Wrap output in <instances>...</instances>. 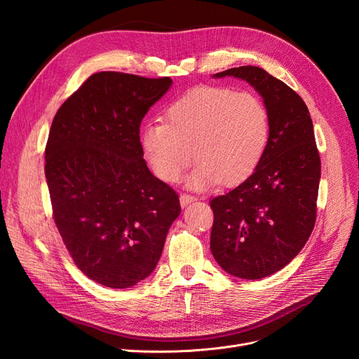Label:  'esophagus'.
Returning a JSON list of instances; mask_svg holds the SVG:
<instances>
[{
    "instance_id": "esophagus-1",
    "label": "esophagus",
    "mask_w": 359,
    "mask_h": 359,
    "mask_svg": "<svg viewBox=\"0 0 359 359\" xmlns=\"http://www.w3.org/2000/svg\"><path fill=\"white\" fill-rule=\"evenodd\" d=\"M194 201H196V196H194V195H189V194H182L180 195V205L182 206H186L187 203H191Z\"/></svg>"
}]
</instances>
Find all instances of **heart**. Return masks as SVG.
Wrapping results in <instances>:
<instances>
[{"mask_svg":"<svg viewBox=\"0 0 359 359\" xmlns=\"http://www.w3.org/2000/svg\"><path fill=\"white\" fill-rule=\"evenodd\" d=\"M269 137V110L256 94L199 87L170 104L164 122L142 128L141 148L156 176L168 183L182 177L195 148L199 164L187 183L202 189L249 179L265 157Z\"/></svg>","mask_w":359,"mask_h":359,"instance_id":"heart-1","label":"heart"}]
</instances>
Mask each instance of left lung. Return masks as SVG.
I'll use <instances>...</instances> for the list:
<instances>
[{
    "label": "left lung",
    "mask_w": 359,
    "mask_h": 359,
    "mask_svg": "<svg viewBox=\"0 0 359 359\" xmlns=\"http://www.w3.org/2000/svg\"><path fill=\"white\" fill-rule=\"evenodd\" d=\"M250 83L271 116V137L256 172L214 198L211 252L237 278L260 279L284 266L304 248L316 224L320 161L309 109L284 81L259 67L215 74Z\"/></svg>",
    "instance_id": "left-lung-1"
}]
</instances>
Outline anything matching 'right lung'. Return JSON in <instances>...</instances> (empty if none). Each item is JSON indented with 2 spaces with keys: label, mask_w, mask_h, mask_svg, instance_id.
Instances as JSON below:
<instances>
[{
  "label": "right lung",
  "mask_w": 359,
  "mask_h": 359,
  "mask_svg": "<svg viewBox=\"0 0 359 359\" xmlns=\"http://www.w3.org/2000/svg\"><path fill=\"white\" fill-rule=\"evenodd\" d=\"M170 86L168 77L96 72L49 130L45 176L56 229L77 268L109 288L154 271L180 214L179 195L149 172L140 141L145 113Z\"/></svg>",
  "instance_id": "1"
}]
</instances>
